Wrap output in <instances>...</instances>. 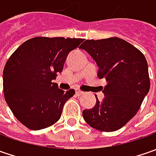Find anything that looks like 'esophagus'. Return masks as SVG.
Returning a JSON list of instances; mask_svg holds the SVG:
<instances>
[{
	"label": "esophagus",
	"instance_id": "esophagus-1",
	"mask_svg": "<svg viewBox=\"0 0 156 156\" xmlns=\"http://www.w3.org/2000/svg\"><path fill=\"white\" fill-rule=\"evenodd\" d=\"M84 94V92H82L81 90H76V94H77V95H81V94Z\"/></svg>",
	"mask_w": 156,
	"mask_h": 156
}]
</instances>
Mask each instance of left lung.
<instances>
[{
    "mask_svg": "<svg viewBox=\"0 0 156 156\" xmlns=\"http://www.w3.org/2000/svg\"><path fill=\"white\" fill-rule=\"evenodd\" d=\"M80 48L87 51L99 68L98 77L107 85L101 101L82 111L86 122L100 131L113 132L135 116L149 91L147 60L128 41L118 37L86 40Z\"/></svg>",
    "mask_w": 156,
    "mask_h": 156,
    "instance_id": "obj_1",
    "label": "left lung"
}]
</instances>
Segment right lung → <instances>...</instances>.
<instances>
[{"instance_id": "1", "label": "right lung", "mask_w": 156, "mask_h": 156, "mask_svg": "<svg viewBox=\"0 0 156 156\" xmlns=\"http://www.w3.org/2000/svg\"><path fill=\"white\" fill-rule=\"evenodd\" d=\"M83 41L34 37L9 57L3 70L4 97L16 119L27 129H45L60 119L65 102L75 91H63L53 80L62 71L69 52Z\"/></svg>"}]
</instances>
